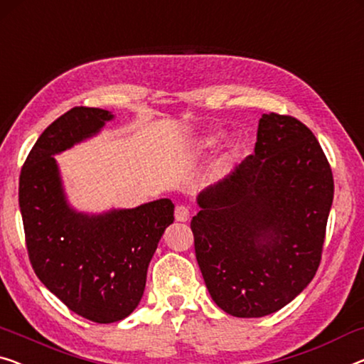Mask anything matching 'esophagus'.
I'll list each match as a JSON object with an SVG mask.
<instances>
[{"label": "esophagus", "instance_id": "34e87169", "mask_svg": "<svg viewBox=\"0 0 364 364\" xmlns=\"http://www.w3.org/2000/svg\"><path fill=\"white\" fill-rule=\"evenodd\" d=\"M175 219L178 222H186L189 219V208L184 204H178L175 208Z\"/></svg>", "mask_w": 364, "mask_h": 364}]
</instances>
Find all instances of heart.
<instances>
[{
	"label": "heart",
	"mask_w": 364,
	"mask_h": 364,
	"mask_svg": "<svg viewBox=\"0 0 364 364\" xmlns=\"http://www.w3.org/2000/svg\"><path fill=\"white\" fill-rule=\"evenodd\" d=\"M219 139H220V137H219V135H217V134L204 135L203 139L198 140V142H196V150L203 151V150H209V149H213V147H215L217 142H219Z\"/></svg>",
	"instance_id": "b5f03b06"
}]
</instances>
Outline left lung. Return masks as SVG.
<instances>
[{
  "instance_id": "left-lung-1",
  "label": "left lung",
  "mask_w": 364,
  "mask_h": 364,
  "mask_svg": "<svg viewBox=\"0 0 364 364\" xmlns=\"http://www.w3.org/2000/svg\"><path fill=\"white\" fill-rule=\"evenodd\" d=\"M333 175L292 116L263 114L253 155L199 193L194 250L214 302L234 317H263L301 294L317 273Z\"/></svg>"
}]
</instances>
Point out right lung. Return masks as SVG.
I'll return each mask as SVG.
<instances>
[{"label":"right lung","mask_w":364,"mask_h":364,"mask_svg":"<svg viewBox=\"0 0 364 364\" xmlns=\"http://www.w3.org/2000/svg\"><path fill=\"white\" fill-rule=\"evenodd\" d=\"M112 117L97 107L67 111L37 139L19 176V208L34 273L70 311L96 323L122 321L139 306L150 259L175 220L170 199L100 215L68 205L53 155L97 134Z\"/></svg>","instance_id":"obj_1"}]
</instances>
